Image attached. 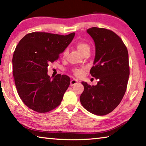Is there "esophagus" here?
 <instances>
[{"instance_id": "34e87169", "label": "esophagus", "mask_w": 146, "mask_h": 146, "mask_svg": "<svg viewBox=\"0 0 146 146\" xmlns=\"http://www.w3.org/2000/svg\"><path fill=\"white\" fill-rule=\"evenodd\" d=\"M77 82H78L77 80H76V79H72V80H71V82H70V86H73L74 85H75Z\"/></svg>"}]
</instances>
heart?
<instances>
[{
  "label": "heart",
  "instance_id": "b5f03b06",
  "mask_svg": "<svg viewBox=\"0 0 146 146\" xmlns=\"http://www.w3.org/2000/svg\"><path fill=\"white\" fill-rule=\"evenodd\" d=\"M76 48L78 50L79 52L82 53L83 55H84L85 54L90 53V46L88 45L87 43L83 42H80L76 44ZM68 55V51L65 50L63 53V57L65 58L66 56ZM84 70L83 68H75L73 70V73L76 77H81L84 75Z\"/></svg>",
  "mask_w": 146,
  "mask_h": 146
}]
</instances>
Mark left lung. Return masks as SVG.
I'll return each instance as SVG.
<instances>
[{"instance_id": "1", "label": "left lung", "mask_w": 146, "mask_h": 146, "mask_svg": "<svg viewBox=\"0 0 146 146\" xmlns=\"http://www.w3.org/2000/svg\"><path fill=\"white\" fill-rule=\"evenodd\" d=\"M95 44L94 66L90 74L98 80L96 86L82 82L81 104L97 115H106L120 103L127 89L129 76V56L126 46L119 36L105 28L87 29Z\"/></svg>"}]
</instances>
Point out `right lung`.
I'll return each instance as SVG.
<instances>
[{
  "label": "right lung",
  "mask_w": 146,
  "mask_h": 146,
  "mask_svg": "<svg viewBox=\"0 0 146 146\" xmlns=\"http://www.w3.org/2000/svg\"><path fill=\"white\" fill-rule=\"evenodd\" d=\"M75 35L33 32L17 44L12 60L15 83L20 98L31 110L47 113L60 104L70 78L58 74L51 79L48 66L58 60Z\"/></svg>",
  "instance_id": "1"
}]
</instances>
